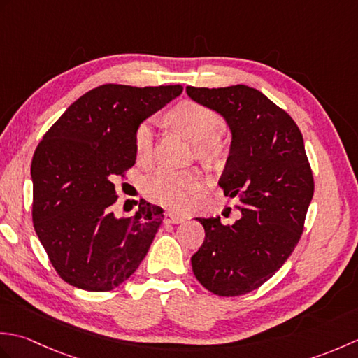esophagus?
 <instances>
[{
  "instance_id": "1",
  "label": "esophagus",
  "mask_w": 358,
  "mask_h": 358,
  "mask_svg": "<svg viewBox=\"0 0 358 358\" xmlns=\"http://www.w3.org/2000/svg\"><path fill=\"white\" fill-rule=\"evenodd\" d=\"M166 222L172 223V224H178L185 222V217H181L178 214H173V212H166Z\"/></svg>"
}]
</instances>
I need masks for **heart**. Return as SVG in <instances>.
<instances>
[{
	"label": "heart",
	"instance_id": "obj_1",
	"mask_svg": "<svg viewBox=\"0 0 358 358\" xmlns=\"http://www.w3.org/2000/svg\"><path fill=\"white\" fill-rule=\"evenodd\" d=\"M169 118L187 138L196 141V152L206 158H214L222 150V140L217 135L223 127V120L215 110L196 101H185L171 110ZM155 136L154 120L146 118L135 127L134 146L138 162H148L152 155ZM200 187V175L196 171H175L167 167L149 173L144 178L143 189L149 200L166 208L183 209L191 194Z\"/></svg>",
	"mask_w": 358,
	"mask_h": 358
}]
</instances>
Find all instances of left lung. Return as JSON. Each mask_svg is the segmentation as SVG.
Instances as JSON below:
<instances>
[{"label":"left lung","instance_id":"1","mask_svg":"<svg viewBox=\"0 0 358 358\" xmlns=\"http://www.w3.org/2000/svg\"><path fill=\"white\" fill-rule=\"evenodd\" d=\"M194 101L226 118L231 154L218 185L237 196L241 217L196 218L206 237L192 255L196 280L222 296L245 295L275 273L299 243L314 177L299 126L260 90L245 85L186 87Z\"/></svg>","mask_w":358,"mask_h":358}]
</instances>
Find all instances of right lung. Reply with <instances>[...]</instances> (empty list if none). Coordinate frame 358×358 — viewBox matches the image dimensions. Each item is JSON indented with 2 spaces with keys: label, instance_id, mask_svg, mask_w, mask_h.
Wrapping results in <instances>:
<instances>
[{
  "label": "right lung",
  "instance_id": "right-lung-1",
  "mask_svg": "<svg viewBox=\"0 0 358 358\" xmlns=\"http://www.w3.org/2000/svg\"><path fill=\"white\" fill-rule=\"evenodd\" d=\"M181 92V85L98 86L71 104L36 146L32 222L66 283L112 291L146 257L163 209L140 200L134 218H117L113 181L135 164V127Z\"/></svg>",
  "mask_w": 358,
  "mask_h": 358
}]
</instances>
